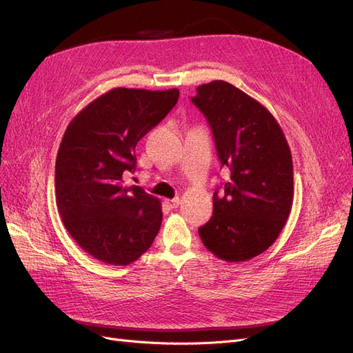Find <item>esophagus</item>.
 <instances>
[{
    "label": "esophagus",
    "mask_w": 353,
    "mask_h": 353,
    "mask_svg": "<svg viewBox=\"0 0 353 353\" xmlns=\"http://www.w3.org/2000/svg\"><path fill=\"white\" fill-rule=\"evenodd\" d=\"M179 197H175V199H166L165 203L170 208V209H176L179 206Z\"/></svg>",
    "instance_id": "1"
}]
</instances>
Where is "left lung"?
<instances>
[{
  "mask_svg": "<svg viewBox=\"0 0 353 353\" xmlns=\"http://www.w3.org/2000/svg\"><path fill=\"white\" fill-rule=\"evenodd\" d=\"M191 97L205 114L222 166L230 169L223 193L199 236L216 258L244 262L280 236L293 205V162L284 132L271 112L225 81L196 88Z\"/></svg>",
  "mask_w": 353,
  "mask_h": 353,
  "instance_id": "1",
  "label": "left lung"
}]
</instances>
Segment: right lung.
Returning <instances> with one entry per match:
<instances>
[{"label": "right lung", "mask_w": 353, "mask_h": 353, "mask_svg": "<svg viewBox=\"0 0 353 353\" xmlns=\"http://www.w3.org/2000/svg\"><path fill=\"white\" fill-rule=\"evenodd\" d=\"M176 88H113L73 117L56 160V201L81 249L114 266L145 253L162 223L159 199L123 185L135 169V145L172 110Z\"/></svg>", "instance_id": "add662e5"}]
</instances>
